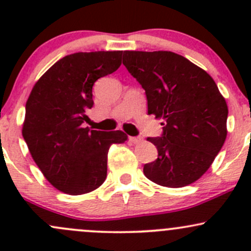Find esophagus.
Listing matches in <instances>:
<instances>
[{
	"mask_svg": "<svg viewBox=\"0 0 251 251\" xmlns=\"http://www.w3.org/2000/svg\"><path fill=\"white\" fill-rule=\"evenodd\" d=\"M130 141L132 142V143H140V142L142 141L141 137H130Z\"/></svg>",
	"mask_w": 251,
	"mask_h": 251,
	"instance_id": "obj_1",
	"label": "esophagus"
}]
</instances>
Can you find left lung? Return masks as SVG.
<instances>
[{
  "instance_id": "1",
  "label": "left lung",
  "mask_w": 251,
  "mask_h": 251,
  "mask_svg": "<svg viewBox=\"0 0 251 251\" xmlns=\"http://www.w3.org/2000/svg\"><path fill=\"white\" fill-rule=\"evenodd\" d=\"M123 64L146 91L148 114L163 119L160 137H148L158 158L147 178L178 188L201 178L224 146L228 108L212 77L169 50H125Z\"/></svg>"
}]
</instances>
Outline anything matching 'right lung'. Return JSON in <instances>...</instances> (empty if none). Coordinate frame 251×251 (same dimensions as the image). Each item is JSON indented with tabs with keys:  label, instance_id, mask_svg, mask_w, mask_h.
Returning <instances> with one entry per match:
<instances>
[{
	"label": "right lung",
	"instance_id": "1",
	"mask_svg": "<svg viewBox=\"0 0 251 251\" xmlns=\"http://www.w3.org/2000/svg\"><path fill=\"white\" fill-rule=\"evenodd\" d=\"M121 50L78 52L58 60L35 83L25 107L23 137L47 181L72 196L95 191L107 177L111 144L123 131L83 127L92 87L121 65Z\"/></svg>",
	"mask_w": 251,
	"mask_h": 251
}]
</instances>
